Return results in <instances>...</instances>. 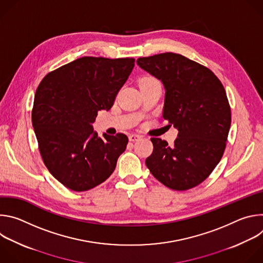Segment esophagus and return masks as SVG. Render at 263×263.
I'll return each mask as SVG.
<instances>
[{
	"label": "esophagus",
	"instance_id": "esophagus-1",
	"mask_svg": "<svg viewBox=\"0 0 263 263\" xmlns=\"http://www.w3.org/2000/svg\"><path fill=\"white\" fill-rule=\"evenodd\" d=\"M140 138H141V136L138 135V134H130L129 135V140L130 141H137Z\"/></svg>",
	"mask_w": 263,
	"mask_h": 263
}]
</instances>
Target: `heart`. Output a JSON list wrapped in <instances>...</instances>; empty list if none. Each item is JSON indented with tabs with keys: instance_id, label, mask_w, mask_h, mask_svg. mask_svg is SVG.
<instances>
[{
	"instance_id": "1",
	"label": "heart",
	"mask_w": 263,
	"mask_h": 263,
	"mask_svg": "<svg viewBox=\"0 0 263 263\" xmlns=\"http://www.w3.org/2000/svg\"><path fill=\"white\" fill-rule=\"evenodd\" d=\"M151 81H155V79L152 78V77H143V78L140 80L139 83H142V82H151Z\"/></svg>"
}]
</instances>
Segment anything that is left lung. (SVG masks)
I'll list each match as a JSON object with an SVG mask.
<instances>
[{
	"label": "left lung",
	"instance_id": "left-lung-1",
	"mask_svg": "<svg viewBox=\"0 0 263 263\" xmlns=\"http://www.w3.org/2000/svg\"><path fill=\"white\" fill-rule=\"evenodd\" d=\"M137 64L164 85L163 119L178 129L174 145L151 138L145 159L152 175L174 191L201 184L220 161L231 126L221 82L206 66L176 53L140 57Z\"/></svg>",
	"mask_w": 263,
	"mask_h": 263
}]
</instances>
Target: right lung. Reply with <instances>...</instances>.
<instances>
[{"mask_svg":"<svg viewBox=\"0 0 263 263\" xmlns=\"http://www.w3.org/2000/svg\"><path fill=\"white\" fill-rule=\"evenodd\" d=\"M134 58L82 57L49 72L36 89L32 125L49 172L73 192L89 191L114 173L128 137L93 131L134 67Z\"/></svg>","mask_w":263,"mask_h":263,"instance_id":"1","label":"right lung"}]
</instances>
